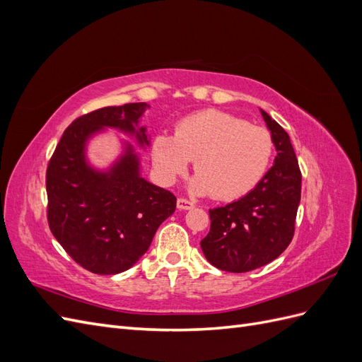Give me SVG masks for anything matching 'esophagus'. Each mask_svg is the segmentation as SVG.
<instances>
[{
	"mask_svg": "<svg viewBox=\"0 0 362 362\" xmlns=\"http://www.w3.org/2000/svg\"><path fill=\"white\" fill-rule=\"evenodd\" d=\"M194 206V204L193 202H190V201H187V199H182V198H180L178 201H177V208L178 210H192V208Z\"/></svg>",
	"mask_w": 362,
	"mask_h": 362,
	"instance_id": "obj_1",
	"label": "esophagus"
}]
</instances>
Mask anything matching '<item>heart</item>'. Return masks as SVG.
Here are the masks:
<instances>
[{
  "label": "heart",
  "instance_id": "obj_1",
  "mask_svg": "<svg viewBox=\"0 0 362 362\" xmlns=\"http://www.w3.org/2000/svg\"><path fill=\"white\" fill-rule=\"evenodd\" d=\"M152 164L163 184H173L194 160V194L218 201L242 198L266 177L273 139L266 128L221 110H204L181 119L175 136L160 133L152 141Z\"/></svg>",
  "mask_w": 362,
  "mask_h": 362
}]
</instances>
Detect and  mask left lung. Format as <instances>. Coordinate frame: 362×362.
<instances>
[{
    "mask_svg": "<svg viewBox=\"0 0 362 362\" xmlns=\"http://www.w3.org/2000/svg\"><path fill=\"white\" fill-rule=\"evenodd\" d=\"M276 157L257 187L235 202L210 210V233L201 242L214 267L245 273L269 264L290 245L300 202L302 175L288 134L264 110Z\"/></svg>",
    "mask_w": 362,
    "mask_h": 362,
    "instance_id": "8db88e82",
    "label": "left lung"
}]
</instances>
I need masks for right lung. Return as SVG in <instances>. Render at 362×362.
Wrapping results in <instances>:
<instances>
[{"instance_id": "1", "label": "right lung", "mask_w": 362, "mask_h": 362, "mask_svg": "<svg viewBox=\"0 0 362 362\" xmlns=\"http://www.w3.org/2000/svg\"><path fill=\"white\" fill-rule=\"evenodd\" d=\"M146 103L104 107L64 129L47 169L48 223L68 255L96 275H116L145 255L158 226L175 213L177 198L146 181L129 141L107 169L87 160V144L107 128L149 146L140 117Z\"/></svg>"}]
</instances>
